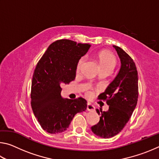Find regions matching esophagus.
Masks as SVG:
<instances>
[{"label":"esophagus","instance_id":"1","mask_svg":"<svg viewBox=\"0 0 159 159\" xmlns=\"http://www.w3.org/2000/svg\"><path fill=\"white\" fill-rule=\"evenodd\" d=\"M95 109V107H94L92 104L88 103V104H87V110H88V111H94Z\"/></svg>","mask_w":159,"mask_h":159}]
</instances>
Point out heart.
Listing matches in <instances>:
<instances>
[{
  "mask_svg": "<svg viewBox=\"0 0 159 159\" xmlns=\"http://www.w3.org/2000/svg\"><path fill=\"white\" fill-rule=\"evenodd\" d=\"M98 60L102 71L112 72L115 66H116L117 61L114 55L111 52H107V51H102V52H99L98 54ZM85 58L83 57L78 61L76 65L77 71H79L81 69L83 63L85 62Z\"/></svg>",
  "mask_w": 159,
  "mask_h": 159,
  "instance_id": "1",
  "label": "heart"
}]
</instances>
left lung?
I'll return each instance as SVG.
<instances>
[{
	"label": "left lung",
	"instance_id": "obj_1",
	"mask_svg": "<svg viewBox=\"0 0 159 159\" xmlns=\"http://www.w3.org/2000/svg\"><path fill=\"white\" fill-rule=\"evenodd\" d=\"M120 60V68L116 76L99 99L107 100L108 111H101L99 121L91 127L93 133L102 138H110L119 133L135 109L138 99V75L130 56L121 48L113 45ZM99 115V109L96 110Z\"/></svg>",
	"mask_w": 159,
	"mask_h": 159
}]
</instances>
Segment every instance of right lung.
Segmentation results:
<instances>
[{
  "label": "right lung",
  "mask_w": 159,
  "mask_h": 159,
  "mask_svg": "<svg viewBox=\"0 0 159 159\" xmlns=\"http://www.w3.org/2000/svg\"><path fill=\"white\" fill-rule=\"evenodd\" d=\"M91 45L67 39L51 44L38 62L31 83V104L44 130L58 134L66 130L77 113L87 108V101L63 98L61 83L75 79L76 65Z\"/></svg>",
  "instance_id": "right-lung-1"
}]
</instances>
